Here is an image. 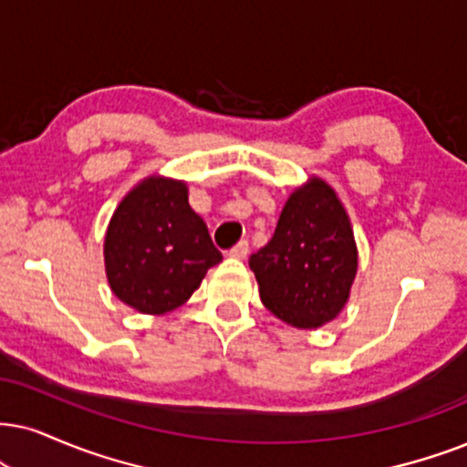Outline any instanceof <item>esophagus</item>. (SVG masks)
I'll use <instances>...</instances> for the list:
<instances>
[{
    "label": "esophagus",
    "mask_w": 467,
    "mask_h": 467,
    "mask_svg": "<svg viewBox=\"0 0 467 467\" xmlns=\"http://www.w3.org/2000/svg\"><path fill=\"white\" fill-rule=\"evenodd\" d=\"M247 252H250V244H247V241L244 239V241H239L237 245L230 247L228 254H230V256H233V258H245Z\"/></svg>",
    "instance_id": "1"
}]
</instances>
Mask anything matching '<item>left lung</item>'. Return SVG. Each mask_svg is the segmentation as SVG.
<instances>
[{
  "instance_id": "1",
  "label": "left lung",
  "mask_w": 467,
  "mask_h": 467,
  "mask_svg": "<svg viewBox=\"0 0 467 467\" xmlns=\"http://www.w3.org/2000/svg\"><path fill=\"white\" fill-rule=\"evenodd\" d=\"M261 299L277 318L312 329L338 317L358 271L353 230L326 181L312 179L286 200L275 233L250 256Z\"/></svg>"
}]
</instances>
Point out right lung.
Listing matches in <instances>:
<instances>
[{"instance_id": "1", "label": "right lung", "mask_w": 467, "mask_h": 467, "mask_svg": "<svg viewBox=\"0 0 467 467\" xmlns=\"http://www.w3.org/2000/svg\"><path fill=\"white\" fill-rule=\"evenodd\" d=\"M222 261L187 185L150 176L118 204L105 234V271L120 302L144 315L179 308Z\"/></svg>"}]
</instances>
